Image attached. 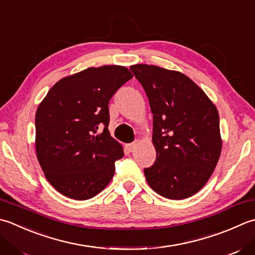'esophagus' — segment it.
Here are the masks:
<instances>
[{
  "mask_svg": "<svg viewBox=\"0 0 255 255\" xmlns=\"http://www.w3.org/2000/svg\"><path fill=\"white\" fill-rule=\"evenodd\" d=\"M136 146H137V142L134 141V142H131V143H127L126 144V149L127 150L129 151V152H131L134 148H136Z\"/></svg>",
  "mask_w": 255,
  "mask_h": 255,
  "instance_id": "esophagus-1",
  "label": "esophagus"
}]
</instances>
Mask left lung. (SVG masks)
<instances>
[{
  "mask_svg": "<svg viewBox=\"0 0 255 255\" xmlns=\"http://www.w3.org/2000/svg\"><path fill=\"white\" fill-rule=\"evenodd\" d=\"M153 115L156 161L143 172L153 191L182 200L206 184L221 153L217 107L198 85L179 72L153 65L130 67Z\"/></svg>",
  "mask_w": 255,
  "mask_h": 255,
  "instance_id": "8db88e82",
  "label": "left lung"
}]
</instances>
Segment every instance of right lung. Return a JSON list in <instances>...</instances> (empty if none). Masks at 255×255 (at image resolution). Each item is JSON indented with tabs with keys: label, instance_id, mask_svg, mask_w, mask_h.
Returning <instances> with one entry per match:
<instances>
[{
	"label": "right lung",
	"instance_id": "1",
	"mask_svg": "<svg viewBox=\"0 0 255 255\" xmlns=\"http://www.w3.org/2000/svg\"><path fill=\"white\" fill-rule=\"evenodd\" d=\"M131 78L117 65L91 67L61 79L39 104L37 159L48 182L64 196L87 200L111 182L124 150L108 130V104Z\"/></svg>",
	"mask_w": 255,
	"mask_h": 255
}]
</instances>
